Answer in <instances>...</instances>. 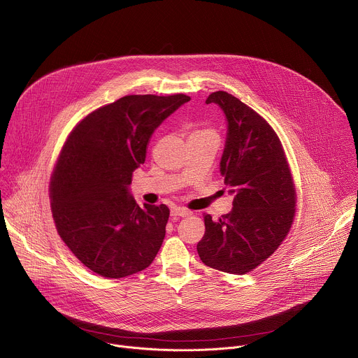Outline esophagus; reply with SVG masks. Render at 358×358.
I'll return each mask as SVG.
<instances>
[{"instance_id":"esophagus-1","label":"esophagus","mask_w":358,"mask_h":358,"mask_svg":"<svg viewBox=\"0 0 358 358\" xmlns=\"http://www.w3.org/2000/svg\"><path fill=\"white\" fill-rule=\"evenodd\" d=\"M170 215H171L173 217H184V216L191 215V210H188V209H185V208H173L171 212H170Z\"/></svg>"}]
</instances>
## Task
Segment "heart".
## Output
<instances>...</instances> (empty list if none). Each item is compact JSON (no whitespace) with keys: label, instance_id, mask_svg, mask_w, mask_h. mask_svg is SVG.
<instances>
[{"label":"heart","instance_id":"1","mask_svg":"<svg viewBox=\"0 0 358 358\" xmlns=\"http://www.w3.org/2000/svg\"><path fill=\"white\" fill-rule=\"evenodd\" d=\"M196 134H202V132H196ZM196 134H194V135H196Z\"/></svg>","mask_w":358,"mask_h":358}]
</instances>
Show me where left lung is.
I'll return each mask as SVG.
<instances>
[{
    "instance_id": "1",
    "label": "left lung",
    "mask_w": 358,
    "mask_h": 358,
    "mask_svg": "<svg viewBox=\"0 0 358 358\" xmlns=\"http://www.w3.org/2000/svg\"><path fill=\"white\" fill-rule=\"evenodd\" d=\"M226 117L219 163L233 208L212 220L196 245L202 263L229 274H245L266 262L285 239L295 213L291 171L273 128L250 106L224 91L212 92Z\"/></svg>"
}]
</instances>
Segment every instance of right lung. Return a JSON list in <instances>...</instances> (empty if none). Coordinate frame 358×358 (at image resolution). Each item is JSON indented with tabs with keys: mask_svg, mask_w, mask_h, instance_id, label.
I'll list each match as a JSON object with an SVG mask.
<instances>
[{
	"mask_svg": "<svg viewBox=\"0 0 358 358\" xmlns=\"http://www.w3.org/2000/svg\"><path fill=\"white\" fill-rule=\"evenodd\" d=\"M191 98L127 95L85 116L69 136L52 176V213L62 241L91 271L122 278L149 267L170 210L131 194L155 131Z\"/></svg>",
	"mask_w": 358,
	"mask_h": 358,
	"instance_id": "add662e5",
	"label": "right lung"
}]
</instances>
